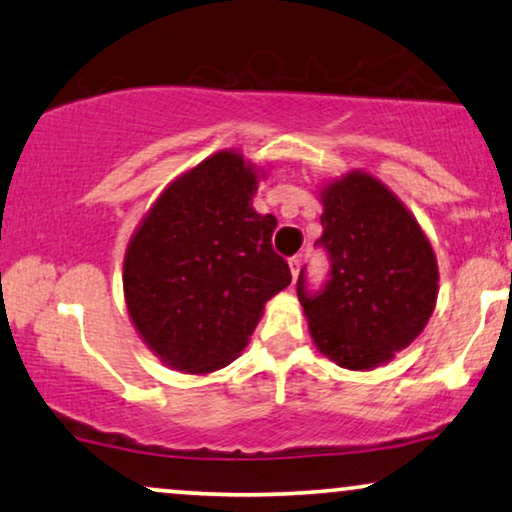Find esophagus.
<instances>
[{
  "instance_id": "1",
  "label": "esophagus",
  "mask_w": 512,
  "mask_h": 512,
  "mask_svg": "<svg viewBox=\"0 0 512 512\" xmlns=\"http://www.w3.org/2000/svg\"><path fill=\"white\" fill-rule=\"evenodd\" d=\"M288 264H290V274H293L295 278H297V274H300V264H302V257L300 255H293L288 260Z\"/></svg>"
}]
</instances>
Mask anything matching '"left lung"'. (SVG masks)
<instances>
[{
  "label": "left lung",
  "mask_w": 512,
  "mask_h": 512,
  "mask_svg": "<svg viewBox=\"0 0 512 512\" xmlns=\"http://www.w3.org/2000/svg\"><path fill=\"white\" fill-rule=\"evenodd\" d=\"M331 269L319 290L297 278V297L316 347L349 371L392 359L420 335L437 300V262L411 212L368 174L352 172L323 191Z\"/></svg>",
  "instance_id": "8db88e82"
}]
</instances>
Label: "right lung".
I'll use <instances>...</instances> for the list:
<instances>
[{
  "instance_id": "obj_1",
  "label": "right lung",
  "mask_w": 512,
  "mask_h": 512,
  "mask_svg": "<svg viewBox=\"0 0 512 512\" xmlns=\"http://www.w3.org/2000/svg\"><path fill=\"white\" fill-rule=\"evenodd\" d=\"M255 189L241 155H212L174 181L129 243V316L174 368L210 373L231 364L264 302L293 281L271 245L276 217L252 208Z\"/></svg>"
}]
</instances>
